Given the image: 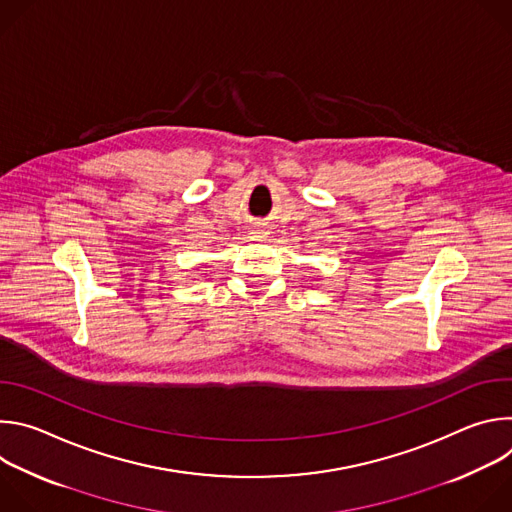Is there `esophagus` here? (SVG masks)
Masks as SVG:
<instances>
[{"mask_svg":"<svg viewBox=\"0 0 512 512\" xmlns=\"http://www.w3.org/2000/svg\"><path fill=\"white\" fill-rule=\"evenodd\" d=\"M251 235H255V237H263V235H265V231H263V227H255Z\"/></svg>","mask_w":512,"mask_h":512,"instance_id":"obj_1","label":"esophagus"}]
</instances>
